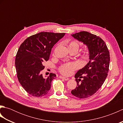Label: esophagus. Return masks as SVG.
Segmentation results:
<instances>
[{"instance_id": "34e87169", "label": "esophagus", "mask_w": 123, "mask_h": 123, "mask_svg": "<svg viewBox=\"0 0 123 123\" xmlns=\"http://www.w3.org/2000/svg\"><path fill=\"white\" fill-rule=\"evenodd\" d=\"M59 78H61V79H63V80H66V81H68V80L69 79L68 78H67V77H62V76H60Z\"/></svg>"}]
</instances>
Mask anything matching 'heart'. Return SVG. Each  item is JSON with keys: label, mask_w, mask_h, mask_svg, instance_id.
<instances>
[{"label": "heart", "mask_w": 123, "mask_h": 123, "mask_svg": "<svg viewBox=\"0 0 123 123\" xmlns=\"http://www.w3.org/2000/svg\"><path fill=\"white\" fill-rule=\"evenodd\" d=\"M68 48L69 49H75L78 51L79 48V45L76 42L72 41L70 42L69 44ZM79 67V64L76 62H69L63 64L59 68V71L61 74L65 75H68L71 74L75 69Z\"/></svg>", "instance_id": "heart-1"}]
</instances>
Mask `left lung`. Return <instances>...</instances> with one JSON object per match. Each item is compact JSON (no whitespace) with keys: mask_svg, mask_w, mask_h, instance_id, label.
I'll use <instances>...</instances> for the list:
<instances>
[{"mask_svg":"<svg viewBox=\"0 0 123 123\" xmlns=\"http://www.w3.org/2000/svg\"><path fill=\"white\" fill-rule=\"evenodd\" d=\"M71 35L88 49L89 61L75 74L77 85L71 91L76 97L86 98L95 94L105 82L109 71L110 55L105 42L99 36L85 31Z\"/></svg>","mask_w":123,"mask_h":123,"instance_id":"8db88e82","label":"left lung"}]
</instances>
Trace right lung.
<instances>
[{
  "label": "right lung",
  "instance_id": "obj_1",
  "mask_svg": "<svg viewBox=\"0 0 123 123\" xmlns=\"http://www.w3.org/2000/svg\"><path fill=\"white\" fill-rule=\"evenodd\" d=\"M64 33L40 32L27 38L19 46L15 58L18 80L25 91L34 97L45 96L51 89L56 74L43 77L44 62L48 61L52 48Z\"/></svg>",
  "mask_w": 123,
  "mask_h": 123
}]
</instances>
